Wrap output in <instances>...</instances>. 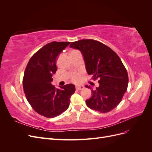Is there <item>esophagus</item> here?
Here are the masks:
<instances>
[{
  "mask_svg": "<svg viewBox=\"0 0 152 152\" xmlns=\"http://www.w3.org/2000/svg\"><path fill=\"white\" fill-rule=\"evenodd\" d=\"M75 88L77 90H82L84 88V86L82 85H78V86H76Z\"/></svg>",
  "mask_w": 152,
  "mask_h": 152,
  "instance_id": "esophagus-1",
  "label": "esophagus"
}]
</instances>
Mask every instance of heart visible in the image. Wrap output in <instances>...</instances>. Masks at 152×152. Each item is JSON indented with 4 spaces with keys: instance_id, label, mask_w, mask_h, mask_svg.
<instances>
[{
    "instance_id": "heart-1",
    "label": "heart",
    "mask_w": 152,
    "mask_h": 152,
    "mask_svg": "<svg viewBox=\"0 0 152 152\" xmlns=\"http://www.w3.org/2000/svg\"><path fill=\"white\" fill-rule=\"evenodd\" d=\"M80 79V75L79 73H75L72 75V80L73 82H79Z\"/></svg>"
}]
</instances>
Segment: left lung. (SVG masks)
Listing matches in <instances>:
<instances>
[{"label": "left lung", "mask_w": 152, "mask_h": 152, "mask_svg": "<svg viewBox=\"0 0 152 152\" xmlns=\"http://www.w3.org/2000/svg\"><path fill=\"white\" fill-rule=\"evenodd\" d=\"M70 48L79 50L84 58L86 71L99 86H91V98L86 101L87 107L102 113L111 111L120 103L127 89L128 75L118 55L103 43L92 39L72 42Z\"/></svg>", "instance_id": "obj_1"}]
</instances>
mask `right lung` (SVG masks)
Listing matches in <instances>:
<instances>
[{
    "instance_id": "1",
    "label": "right lung",
    "mask_w": 152,
    "mask_h": 152,
    "mask_svg": "<svg viewBox=\"0 0 152 152\" xmlns=\"http://www.w3.org/2000/svg\"><path fill=\"white\" fill-rule=\"evenodd\" d=\"M70 42H52L39 49L29 60L24 73L23 86L26 99L36 112L53 118L68 108L75 87L72 84L56 88L51 84L57 70L56 61Z\"/></svg>"
}]
</instances>
